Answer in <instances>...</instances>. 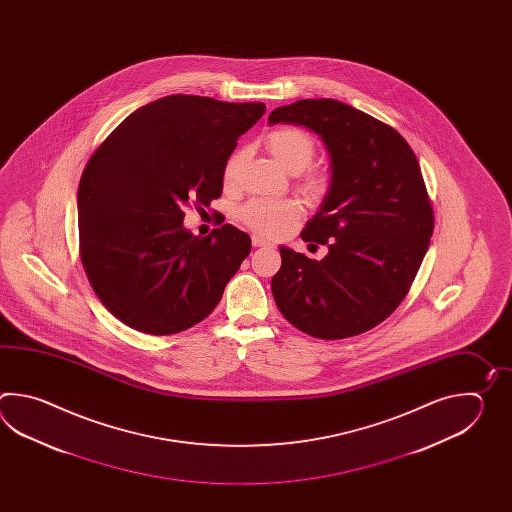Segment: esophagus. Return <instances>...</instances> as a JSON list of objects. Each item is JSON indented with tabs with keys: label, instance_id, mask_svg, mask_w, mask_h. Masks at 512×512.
<instances>
[{
	"label": "esophagus",
	"instance_id": "1",
	"mask_svg": "<svg viewBox=\"0 0 512 512\" xmlns=\"http://www.w3.org/2000/svg\"><path fill=\"white\" fill-rule=\"evenodd\" d=\"M252 245H254V247H267V245H271V241L263 240L261 236L254 234V236H252Z\"/></svg>",
	"mask_w": 512,
	"mask_h": 512
}]
</instances>
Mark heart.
<instances>
[{"label":"heart","instance_id":"obj_1","mask_svg":"<svg viewBox=\"0 0 512 512\" xmlns=\"http://www.w3.org/2000/svg\"><path fill=\"white\" fill-rule=\"evenodd\" d=\"M267 150L272 157L282 164L283 168L291 174H298L305 170L315 157V142L300 128L283 126L272 130L265 137ZM247 161V148L240 146L230 153L223 164V183L232 186L238 181L243 164ZM298 186L307 196L322 197L327 190V175L320 172H305L298 179ZM304 214V208L298 199L285 197V199H265L256 197L240 210V219L263 236H282L283 232L296 225Z\"/></svg>","mask_w":512,"mask_h":512}]
</instances>
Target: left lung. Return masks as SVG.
Wrapping results in <instances>:
<instances>
[{"mask_svg":"<svg viewBox=\"0 0 512 512\" xmlns=\"http://www.w3.org/2000/svg\"><path fill=\"white\" fill-rule=\"evenodd\" d=\"M315 131L329 153L331 185L302 240L322 260L280 247L274 302L307 335L337 340L379 326L414 282L434 232V212L410 144L392 126L333 98L276 108L269 124Z\"/></svg>","mask_w":512,"mask_h":512,"instance_id":"obj_1","label":"left lung"}]
</instances>
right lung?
Wrapping results in <instances>:
<instances>
[{
    "mask_svg": "<svg viewBox=\"0 0 512 512\" xmlns=\"http://www.w3.org/2000/svg\"><path fill=\"white\" fill-rule=\"evenodd\" d=\"M263 113V102L170 95L133 111L87 161L80 258L100 302L126 326L174 335L219 304L251 238L232 225L194 236L183 208L221 196L223 164Z\"/></svg>",
    "mask_w": 512,
    "mask_h": 512,
    "instance_id": "obj_1",
    "label": "right lung"
}]
</instances>
